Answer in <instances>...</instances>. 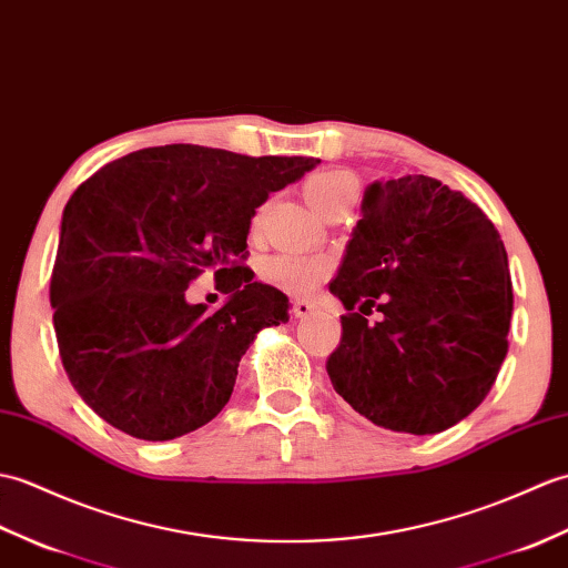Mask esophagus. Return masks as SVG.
Instances as JSON below:
<instances>
[{"instance_id":"1","label":"esophagus","mask_w":568,"mask_h":568,"mask_svg":"<svg viewBox=\"0 0 568 568\" xmlns=\"http://www.w3.org/2000/svg\"><path fill=\"white\" fill-rule=\"evenodd\" d=\"M313 311H316V304H313V301H308V298L294 301V316L296 318H308Z\"/></svg>"}]
</instances>
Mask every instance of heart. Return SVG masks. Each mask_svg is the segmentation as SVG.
Masks as SVG:
<instances>
[{
  "mask_svg": "<svg viewBox=\"0 0 568 568\" xmlns=\"http://www.w3.org/2000/svg\"><path fill=\"white\" fill-rule=\"evenodd\" d=\"M304 192L308 204L316 209L321 216L325 219L327 213L337 209L343 201L355 199L357 194V184L349 178L347 172L339 170H321L316 174H311L304 184ZM264 206L257 211L255 223L262 221ZM327 272H331V264L318 257H298V255H282L274 257L267 264H264V280H267L272 286L282 288L286 294L294 296H306L325 282Z\"/></svg>",
  "mask_w": 568,
  "mask_h": 568,
  "instance_id": "1",
  "label": "heart"
}]
</instances>
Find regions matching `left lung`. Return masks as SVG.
Listing matches in <instances>:
<instances>
[{"mask_svg": "<svg viewBox=\"0 0 568 568\" xmlns=\"http://www.w3.org/2000/svg\"><path fill=\"white\" fill-rule=\"evenodd\" d=\"M331 294L347 313L327 376L386 430L457 425L508 355L513 282L496 225L425 174L367 186ZM372 307L383 313L376 324L366 321Z\"/></svg>", "mask_w": 568, "mask_h": 568, "instance_id": "8db88e82", "label": "left lung"}]
</instances>
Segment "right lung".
Masks as SVG:
<instances>
[{
	"instance_id": "add662e5",
	"label": "right lung",
	"mask_w": 568,
	"mask_h": 568,
	"mask_svg": "<svg viewBox=\"0 0 568 568\" xmlns=\"http://www.w3.org/2000/svg\"><path fill=\"white\" fill-rule=\"evenodd\" d=\"M318 162L178 143L135 150L78 186L50 304L62 367L99 418L165 443L223 410L252 339L288 321V298L243 264L250 221ZM201 273L230 294L219 312L185 301Z\"/></svg>"
}]
</instances>
